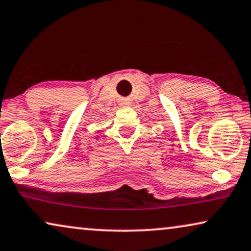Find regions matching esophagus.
Masks as SVG:
<instances>
[{
  "mask_svg": "<svg viewBox=\"0 0 251 251\" xmlns=\"http://www.w3.org/2000/svg\"><path fill=\"white\" fill-rule=\"evenodd\" d=\"M123 105H129V103H126V101H123Z\"/></svg>",
  "mask_w": 251,
  "mask_h": 251,
  "instance_id": "esophagus-1",
  "label": "esophagus"
}]
</instances>
